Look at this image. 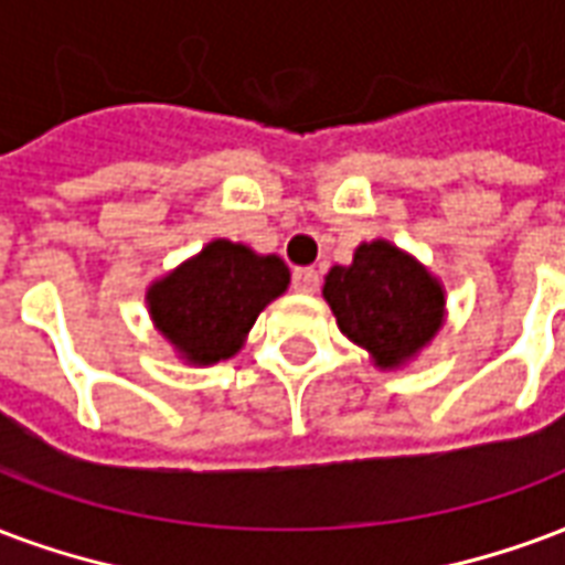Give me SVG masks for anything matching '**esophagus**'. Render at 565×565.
Masks as SVG:
<instances>
[{
    "label": "esophagus",
    "instance_id": "1",
    "mask_svg": "<svg viewBox=\"0 0 565 565\" xmlns=\"http://www.w3.org/2000/svg\"><path fill=\"white\" fill-rule=\"evenodd\" d=\"M317 287H320V275H317V269H296L294 271L296 294H317Z\"/></svg>",
    "mask_w": 565,
    "mask_h": 565
}]
</instances>
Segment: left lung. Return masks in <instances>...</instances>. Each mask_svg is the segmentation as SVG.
<instances>
[{
    "label": "left lung",
    "instance_id": "obj_1",
    "mask_svg": "<svg viewBox=\"0 0 565 565\" xmlns=\"http://www.w3.org/2000/svg\"><path fill=\"white\" fill-rule=\"evenodd\" d=\"M326 302L338 329L365 347L380 367H395L428 344L443 320V290L419 263L377 239L359 245L353 266L326 275Z\"/></svg>",
    "mask_w": 565,
    "mask_h": 565
}]
</instances>
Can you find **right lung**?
Masks as SVG:
<instances>
[{"mask_svg":"<svg viewBox=\"0 0 565 565\" xmlns=\"http://www.w3.org/2000/svg\"><path fill=\"white\" fill-rule=\"evenodd\" d=\"M287 284L290 271L281 257H260L218 239L154 284L149 311L188 362L212 365L239 350L254 320Z\"/></svg>","mask_w":565,"mask_h":565,"instance_id":"right-lung-1","label":"right lung"}]
</instances>
